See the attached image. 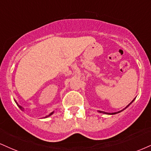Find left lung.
I'll return each mask as SVG.
<instances>
[{
  "label": "left lung",
  "mask_w": 151,
  "mask_h": 151,
  "mask_svg": "<svg viewBox=\"0 0 151 151\" xmlns=\"http://www.w3.org/2000/svg\"><path fill=\"white\" fill-rule=\"evenodd\" d=\"M134 100H135V99H134L133 100V101H132V102H131V103H129V105H127V107H125V108H124V109H123V110H120V111H118V112H112V113H110V112H103V111H101V110H98V112H100V113H103V114H106V115H115V114H117V113H119V112H122V111H123V110H125V109H126V108H128V107H129V105H130L131 104H132V103H133V102H134Z\"/></svg>",
  "instance_id": "1"
}]
</instances>
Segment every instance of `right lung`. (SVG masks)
Listing matches in <instances>:
<instances>
[{
    "label": "right lung",
    "mask_w": 151,
    "mask_h": 151,
    "mask_svg": "<svg viewBox=\"0 0 151 151\" xmlns=\"http://www.w3.org/2000/svg\"><path fill=\"white\" fill-rule=\"evenodd\" d=\"M14 102H15V103H16V104H17V106H18V107H19V108H20V110H22V111H24V108H23V107H22V106H21V105H19V104H18V103L17 102V101H15V100H14ZM53 113H54V111H52V112H50V113H49L48 115H46V117H43V118H47V117H50V115H52V114H53Z\"/></svg>",
    "instance_id": "right-lung-1"
}]
</instances>
